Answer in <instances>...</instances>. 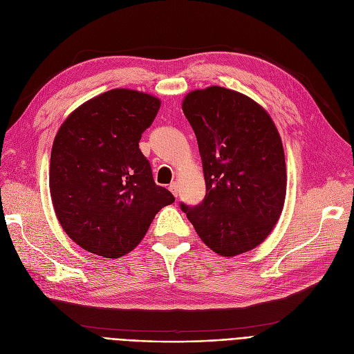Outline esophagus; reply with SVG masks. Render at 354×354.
Listing matches in <instances>:
<instances>
[{
    "mask_svg": "<svg viewBox=\"0 0 354 354\" xmlns=\"http://www.w3.org/2000/svg\"><path fill=\"white\" fill-rule=\"evenodd\" d=\"M169 191L174 194V196H175V198H178V185H176L175 182L169 185Z\"/></svg>",
    "mask_w": 354,
    "mask_h": 354,
    "instance_id": "obj_1",
    "label": "esophagus"
}]
</instances>
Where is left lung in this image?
I'll use <instances>...</instances> for the list:
<instances>
[{
	"instance_id": "1",
	"label": "left lung",
	"mask_w": 354,
	"mask_h": 354,
	"mask_svg": "<svg viewBox=\"0 0 354 354\" xmlns=\"http://www.w3.org/2000/svg\"><path fill=\"white\" fill-rule=\"evenodd\" d=\"M182 110L198 140L207 194L180 209L214 252H247L270 235L284 207L280 133L258 103L219 86L188 93Z\"/></svg>"
}]
</instances>
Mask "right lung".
<instances>
[{
  "mask_svg": "<svg viewBox=\"0 0 354 354\" xmlns=\"http://www.w3.org/2000/svg\"><path fill=\"white\" fill-rule=\"evenodd\" d=\"M160 100L113 88L83 103L55 135L50 194L62 228L82 248L104 258L132 251L155 215L175 201L155 183L139 149Z\"/></svg>",
  "mask_w": 354,
  "mask_h": 354,
  "instance_id": "right-lung-1",
  "label": "right lung"
}]
</instances>
